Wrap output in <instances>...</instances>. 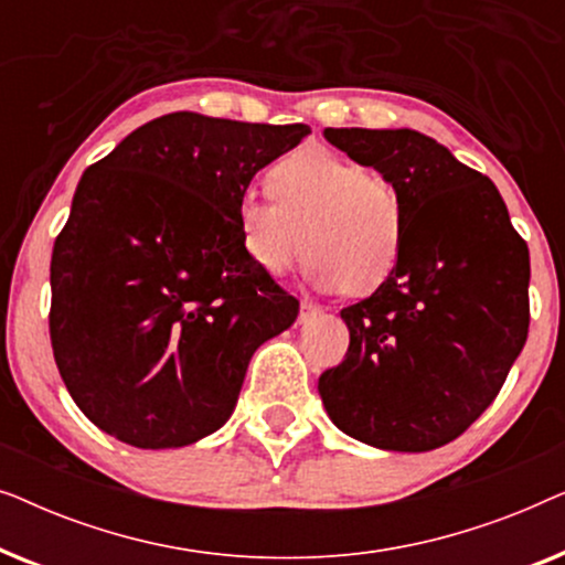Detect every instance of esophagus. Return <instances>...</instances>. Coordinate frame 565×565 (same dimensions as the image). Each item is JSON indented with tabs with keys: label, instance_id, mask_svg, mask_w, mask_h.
Returning <instances> with one entry per match:
<instances>
[{
	"label": "esophagus",
	"instance_id": "obj_1",
	"mask_svg": "<svg viewBox=\"0 0 565 565\" xmlns=\"http://www.w3.org/2000/svg\"><path fill=\"white\" fill-rule=\"evenodd\" d=\"M321 308L311 303V300H300V313H298V323H308L313 316H319Z\"/></svg>",
	"mask_w": 565,
	"mask_h": 565
}]
</instances>
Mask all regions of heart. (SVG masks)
Here are the masks:
<instances>
[{"mask_svg":"<svg viewBox=\"0 0 565 565\" xmlns=\"http://www.w3.org/2000/svg\"><path fill=\"white\" fill-rule=\"evenodd\" d=\"M267 180L275 198L249 190L236 205L242 246L262 273L288 275L308 252L321 290L367 296L393 275L404 207L391 182L319 143L290 151Z\"/></svg>","mask_w":565,"mask_h":565,"instance_id":"obj_1","label":"heart"}]
</instances>
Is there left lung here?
<instances>
[{
	"label": "left lung",
	"mask_w": 565,
	"mask_h": 565,
	"mask_svg": "<svg viewBox=\"0 0 565 565\" xmlns=\"http://www.w3.org/2000/svg\"><path fill=\"white\" fill-rule=\"evenodd\" d=\"M323 138L396 188L404 244L373 296L347 306L350 350L319 377L329 419L377 450L427 452L497 398L530 327V252L497 184L412 128Z\"/></svg>",
	"instance_id": "left-lung-1"
}]
</instances>
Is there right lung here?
Returning <instances> with one entry per match:
<instances>
[{"instance_id": "1", "label": "right lung", "mask_w": 565, "mask_h": 565, "mask_svg": "<svg viewBox=\"0 0 565 565\" xmlns=\"http://www.w3.org/2000/svg\"><path fill=\"white\" fill-rule=\"evenodd\" d=\"M311 128L169 113L76 184L51 259V344L66 391L141 450L198 443L234 414L259 344L298 300L249 259L236 205Z\"/></svg>"}]
</instances>
